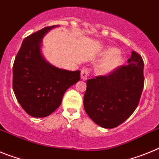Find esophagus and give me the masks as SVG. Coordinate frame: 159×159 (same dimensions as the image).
Returning <instances> with one entry per match:
<instances>
[{
  "mask_svg": "<svg viewBox=\"0 0 159 159\" xmlns=\"http://www.w3.org/2000/svg\"><path fill=\"white\" fill-rule=\"evenodd\" d=\"M89 75L88 69H82L81 71V78L82 80H86Z\"/></svg>",
  "mask_w": 159,
  "mask_h": 159,
  "instance_id": "obj_1",
  "label": "esophagus"
}]
</instances>
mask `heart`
<instances>
[{"instance_id":"obj_1","label":"heart","mask_w":159,"mask_h":159,"mask_svg":"<svg viewBox=\"0 0 159 159\" xmlns=\"http://www.w3.org/2000/svg\"><path fill=\"white\" fill-rule=\"evenodd\" d=\"M103 58L96 66V72L100 75H107L116 70L123 62V57L117 49L113 48L104 50L102 53Z\"/></svg>"}]
</instances>
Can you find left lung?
<instances>
[{
    "label": "left lung",
    "instance_id": "obj_1",
    "mask_svg": "<svg viewBox=\"0 0 159 159\" xmlns=\"http://www.w3.org/2000/svg\"><path fill=\"white\" fill-rule=\"evenodd\" d=\"M143 66L141 55L132 51L127 66L108 75L87 80L84 108L93 122L113 128L134 112L143 89Z\"/></svg>",
    "mask_w": 159,
    "mask_h": 159
}]
</instances>
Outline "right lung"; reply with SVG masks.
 I'll use <instances>...</instances> for the list:
<instances>
[{
    "label": "right lung",
    "mask_w": 159,
    "mask_h": 159,
    "mask_svg": "<svg viewBox=\"0 0 159 159\" xmlns=\"http://www.w3.org/2000/svg\"><path fill=\"white\" fill-rule=\"evenodd\" d=\"M58 25L46 27L24 39L13 64L12 88L17 101L28 115L46 117L62 103L64 93L80 80V70L59 69L41 54L42 39Z\"/></svg>",
    "instance_id": "add662e5"
}]
</instances>
